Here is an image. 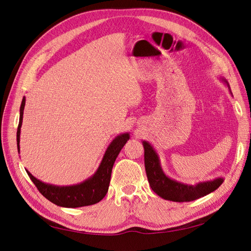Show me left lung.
Segmentation results:
<instances>
[{"mask_svg": "<svg viewBox=\"0 0 251 251\" xmlns=\"http://www.w3.org/2000/svg\"><path fill=\"white\" fill-rule=\"evenodd\" d=\"M224 82H228L223 79ZM229 87V86H228ZM144 148V166L149 183L151 189L161 198L174 202H189L206 196L223 183V178H217L212 181L200 182L196 185L184 184L169 178L163 173L160 160L156 151L148 141H143Z\"/></svg>", "mask_w": 251, "mask_h": 251, "instance_id": "left-lung-1", "label": "left lung"}]
</instances>
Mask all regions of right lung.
<instances>
[{
    "label": "right lung",
    "instance_id": "1",
    "mask_svg": "<svg viewBox=\"0 0 251 251\" xmlns=\"http://www.w3.org/2000/svg\"><path fill=\"white\" fill-rule=\"evenodd\" d=\"M25 101L26 100L24 97L22 100L20 109V123L17 132L19 153L20 134L23 123V113H24L25 108ZM128 139H130V134L128 133L121 134L118 135L117 137H115V139L110 143L107 151H105L102 160L93 176L76 185L56 186L48 183H44V182L33 177L28 171L26 172L29 178L32 180L36 188L39 189L40 193L45 197V198L48 199L52 203H54L55 205H58V206L75 208L88 206V205H93L102 200L104 198V196L107 195L114 162H115L119 151L124 148V146Z\"/></svg>",
    "mask_w": 251,
    "mask_h": 251
}]
</instances>
